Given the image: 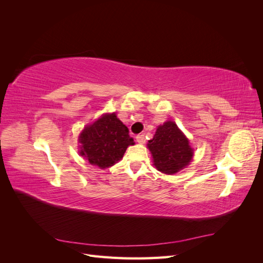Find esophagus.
Wrapping results in <instances>:
<instances>
[{
	"label": "esophagus",
	"mask_w": 263,
	"mask_h": 263,
	"mask_svg": "<svg viewBox=\"0 0 263 263\" xmlns=\"http://www.w3.org/2000/svg\"><path fill=\"white\" fill-rule=\"evenodd\" d=\"M136 140H137V142L138 144H145L146 142V138H145V135H137L136 136Z\"/></svg>",
	"instance_id": "1"
}]
</instances>
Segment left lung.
<instances>
[{
	"label": "left lung",
	"instance_id": "obj_1",
	"mask_svg": "<svg viewBox=\"0 0 263 263\" xmlns=\"http://www.w3.org/2000/svg\"><path fill=\"white\" fill-rule=\"evenodd\" d=\"M148 149L158 171L174 174L184 169L193 158V149L177 124L168 121L158 126L154 138L148 141Z\"/></svg>",
	"mask_w": 263,
	"mask_h": 263
}]
</instances>
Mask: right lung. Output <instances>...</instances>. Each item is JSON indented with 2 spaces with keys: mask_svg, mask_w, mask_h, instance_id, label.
Returning <instances> with one entry per match:
<instances>
[{
  "mask_svg": "<svg viewBox=\"0 0 263 263\" xmlns=\"http://www.w3.org/2000/svg\"><path fill=\"white\" fill-rule=\"evenodd\" d=\"M80 155L93 165L106 169L123 158L127 147L134 145L129 130L115 113L104 114L86 125L79 136Z\"/></svg>",
  "mask_w": 263,
  "mask_h": 263,
  "instance_id": "obj_1",
  "label": "right lung"
}]
</instances>
